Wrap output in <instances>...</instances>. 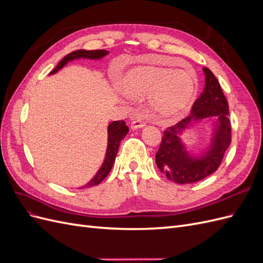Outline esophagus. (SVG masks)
I'll use <instances>...</instances> for the list:
<instances>
[{
    "label": "esophagus",
    "instance_id": "esophagus-1",
    "mask_svg": "<svg viewBox=\"0 0 263 263\" xmlns=\"http://www.w3.org/2000/svg\"><path fill=\"white\" fill-rule=\"evenodd\" d=\"M146 125V123L142 121V119H140V118H135V119H133V122H132V128L133 129H136V128H142V127H144Z\"/></svg>",
    "mask_w": 263,
    "mask_h": 263
}]
</instances>
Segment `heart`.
Returning a JSON list of instances; mask_svg holds the SVG:
<instances>
[{"mask_svg": "<svg viewBox=\"0 0 263 263\" xmlns=\"http://www.w3.org/2000/svg\"><path fill=\"white\" fill-rule=\"evenodd\" d=\"M124 89L135 98H150V108L161 118L172 117L187 108L196 93V80L187 71L144 66L132 70Z\"/></svg>", "mask_w": 263, "mask_h": 263, "instance_id": "heart-1", "label": "heart"}]
</instances>
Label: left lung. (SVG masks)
<instances>
[{
	"label": "left lung",
	"mask_w": 263,
	"mask_h": 263,
	"mask_svg": "<svg viewBox=\"0 0 263 263\" xmlns=\"http://www.w3.org/2000/svg\"><path fill=\"white\" fill-rule=\"evenodd\" d=\"M205 74L204 91L194 102L187 117L163 132L160 147L156 154L158 169L166 178L179 184H190L211 176L218 169L225 151L232 142L229 108L219 82L209 68ZM216 117L210 148L200 157H192L180 141L179 135L185 128L201 119Z\"/></svg>",
	"instance_id": "8db88e82"
}]
</instances>
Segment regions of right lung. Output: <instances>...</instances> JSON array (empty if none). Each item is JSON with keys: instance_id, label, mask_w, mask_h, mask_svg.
Masks as SVG:
<instances>
[{"instance_id": "1", "label": "right lung", "mask_w": 263, "mask_h": 263, "mask_svg": "<svg viewBox=\"0 0 263 263\" xmlns=\"http://www.w3.org/2000/svg\"><path fill=\"white\" fill-rule=\"evenodd\" d=\"M108 53L107 50H84V49H80V50H76L73 52H70L69 54H67L65 58H63L58 65L55 67L50 74H54L57 71H59L62 67H65L69 61H72L74 59H79V58H87V59H101L104 57ZM129 128L126 126V123L124 121H115L112 122L108 127H107V135H108V139H107V149H106V155H105V159L104 162H103L102 166L100 168V170L98 171V173L95 174V177L85 184L83 187H90L93 185H98L100 183L104 180L107 174L109 173L110 169L114 164L115 158L117 155V151L119 148V144H121L122 139L126 136L127 133H128Z\"/></svg>"}]
</instances>
